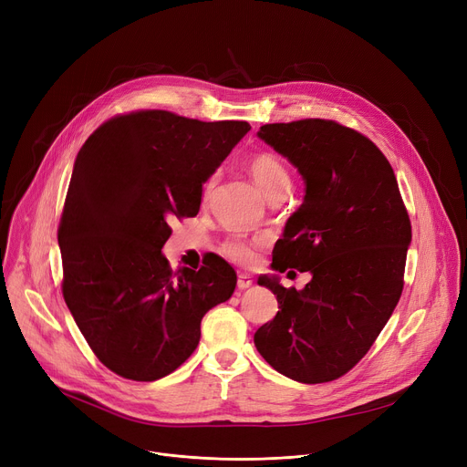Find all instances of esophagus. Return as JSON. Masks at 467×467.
<instances>
[{
	"instance_id": "1",
	"label": "esophagus",
	"mask_w": 467,
	"mask_h": 467,
	"mask_svg": "<svg viewBox=\"0 0 467 467\" xmlns=\"http://www.w3.org/2000/svg\"><path fill=\"white\" fill-rule=\"evenodd\" d=\"M251 285H253V279H251V275H249V274H238L236 286H238L240 290H245V288H249Z\"/></svg>"
}]
</instances>
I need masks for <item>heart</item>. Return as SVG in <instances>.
I'll return each mask as SVG.
<instances>
[{"mask_svg":"<svg viewBox=\"0 0 467 467\" xmlns=\"http://www.w3.org/2000/svg\"><path fill=\"white\" fill-rule=\"evenodd\" d=\"M249 173L255 181V184L261 188V192L266 195L270 201L272 197L285 195L290 188V175L281 163L277 156L272 152H259L251 158L249 161ZM212 186H214V179H210L204 184V195L210 193ZM265 244L263 238H244V236H233L229 238L222 251L225 253V257L238 263V265H253L257 259V249Z\"/></svg>","mask_w":467,"mask_h":467,"instance_id":"1","label":"heart"}]
</instances>
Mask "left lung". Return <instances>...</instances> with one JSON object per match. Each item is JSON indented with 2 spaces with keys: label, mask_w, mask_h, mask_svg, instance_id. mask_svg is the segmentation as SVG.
Instances as JSON below:
<instances>
[{
  "label": "left lung",
  "mask_w": 467,
  "mask_h": 467,
  "mask_svg": "<svg viewBox=\"0 0 467 467\" xmlns=\"http://www.w3.org/2000/svg\"><path fill=\"white\" fill-rule=\"evenodd\" d=\"M257 136L298 169L306 195L274 247L272 268L309 272L302 288L259 285L279 311L255 333L259 354L302 384L347 374L393 315L404 286L411 225L388 158L335 120L265 124Z\"/></svg>",
  "instance_id": "obj_1"
}]
</instances>
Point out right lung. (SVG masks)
<instances>
[{
	"instance_id": "right-lung-1",
	"label": "right lung",
	"mask_w": 467,
	"mask_h": 467,
	"mask_svg": "<svg viewBox=\"0 0 467 467\" xmlns=\"http://www.w3.org/2000/svg\"><path fill=\"white\" fill-rule=\"evenodd\" d=\"M251 130L145 109L104 122L79 149L57 240L65 302L115 374L154 381L197 348L201 320L236 286L229 263L171 270L173 218L197 216L202 184Z\"/></svg>"
}]
</instances>
